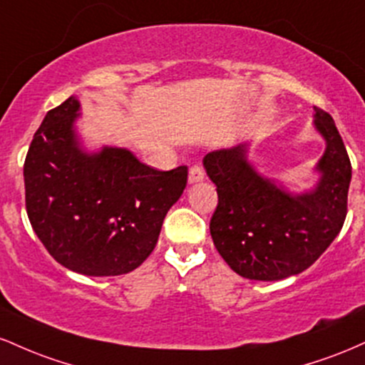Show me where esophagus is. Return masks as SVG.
Returning <instances> with one entry per match:
<instances>
[{"label": "esophagus", "instance_id": "obj_1", "mask_svg": "<svg viewBox=\"0 0 365 365\" xmlns=\"http://www.w3.org/2000/svg\"><path fill=\"white\" fill-rule=\"evenodd\" d=\"M204 180V168L199 165H194L188 170V183H197Z\"/></svg>", "mask_w": 365, "mask_h": 365}]
</instances>
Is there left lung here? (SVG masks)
<instances>
[{
    "mask_svg": "<svg viewBox=\"0 0 365 365\" xmlns=\"http://www.w3.org/2000/svg\"><path fill=\"white\" fill-rule=\"evenodd\" d=\"M314 127L326 140L316 165L319 182L305 194H290L264 178L247 159V142L204 158L216 185L212 242L237 274L278 282L312 266L340 233L346 217L351 165L336 125L314 106Z\"/></svg>",
    "mask_w": 365,
    "mask_h": 365,
    "instance_id": "obj_1",
    "label": "left lung"
}]
</instances>
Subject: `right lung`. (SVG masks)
<instances>
[{"instance_id": "right-lung-1", "label": "right lung", "mask_w": 365, "mask_h": 365, "mask_svg": "<svg viewBox=\"0 0 365 365\" xmlns=\"http://www.w3.org/2000/svg\"><path fill=\"white\" fill-rule=\"evenodd\" d=\"M68 98L48 111L24 165L25 207L54 261L87 276L139 267L158 244L163 220L183 194L187 166L158 171L121 148L82 149Z\"/></svg>"}]
</instances>
